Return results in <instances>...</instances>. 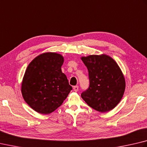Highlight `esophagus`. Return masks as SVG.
<instances>
[{"label":"esophagus","instance_id":"34e87169","mask_svg":"<svg viewBox=\"0 0 147 147\" xmlns=\"http://www.w3.org/2000/svg\"><path fill=\"white\" fill-rule=\"evenodd\" d=\"M73 90L75 92H77L78 90V86H74L73 87Z\"/></svg>","mask_w":147,"mask_h":147}]
</instances>
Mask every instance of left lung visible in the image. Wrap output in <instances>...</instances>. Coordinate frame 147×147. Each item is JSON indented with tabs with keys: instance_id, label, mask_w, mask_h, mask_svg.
I'll use <instances>...</instances> for the list:
<instances>
[{
	"instance_id": "obj_1",
	"label": "left lung",
	"mask_w": 147,
	"mask_h": 147,
	"mask_svg": "<svg viewBox=\"0 0 147 147\" xmlns=\"http://www.w3.org/2000/svg\"><path fill=\"white\" fill-rule=\"evenodd\" d=\"M89 72V87L81 94L87 105L105 113L113 109L121 100L125 81L121 69L107 55L82 57Z\"/></svg>"
}]
</instances>
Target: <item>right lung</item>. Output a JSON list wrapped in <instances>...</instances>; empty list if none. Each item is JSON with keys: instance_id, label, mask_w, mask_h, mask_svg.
Masks as SVG:
<instances>
[{"instance_id": "1", "label": "right lung", "mask_w": 147, "mask_h": 147, "mask_svg": "<svg viewBox=\"0 0 147 147\" xmlns=\"http://www.w3.org/2000/svg\"><path fill=\"white\" fill-rule=\"evenodd\" d=\"M63 63L61 55L46 53L28 66L21 90L26 102L37 113L48 114L55 111L73 89L62 72Z\"/></svg>"}]
</instances>
